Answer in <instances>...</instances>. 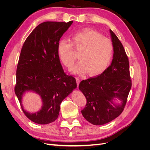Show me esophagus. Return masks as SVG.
<instances>
[{"label": "esophagus", "mask_w": 150, "mask_h": 150, "mask_svg": "<svg viewBox=\"0 0 150 150\" xmlns=\"http://www.w3.org/2000/svg\"><path fill=\"white\" fill-rule=\"evenodd\" d=\"M76 83H77V86H78V87L79 86V83H80V80L78 78H76Z\"/></svg>", "instance_id": "esophagus-1"}]
</instances>
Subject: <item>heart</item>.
<instances>
[{"label": "heart", "mask_w": 150, "mask_h": 150, "mask_svg": "<svg viewBox=\"0 0 150 150\" xmlns=\"http://www.w3.org/2000/svg\"><path fill=\"white\" fill-rule=\"evenodd\" d=\"M71 42L64 38L59 40L57 54L62 64L71 68L75 61L72 54V45L80 51L81 60L72 69L73 73L83 74L88 71L91 75H97L102 73L110 64L113 55V44L98 32L91 29L78 32L72 35Z\"/></svg>", "instance_id": "heart-1"}]
</instances>
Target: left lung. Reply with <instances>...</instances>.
<instances>
[{
    "instance_id": "1",
    "label": "left lung",
    "mask_w": 150,
    "mask_h": 150,
    "mask_svg": "<svg viewBox=\"0 0 150 150\" xmlns=\"http://www.w3.org/2000/svg\"><path fill=\"white\" fill-rule=\"evenodd\" d=\"M110 32L114 47L111 65L101 75L83 80L79 85L87 100L81 113L94 125H104L119 116L131 88L128 58L119 39L111 29ZM117 99L121 103L115 102Z\"/></svg>"
}]
</instances>
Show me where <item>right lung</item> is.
<instances>
[{"label": "right lung", "instance_id": "1", "mask_svg": "<svg viewBox=\"0 0 150 150\" xmlns=\"http://www.w3.org/2000/svg\"><path fill=\"white\" fill-rule=\"evenodd\" d=\"M72 22H42L33 30L21 49L15 93L25 115L35 123L47 125L55 121L61 102L77 88L76 79L65 74L57 54V42ZM27 92L40 96L39 111L29 113L24 110L21 101Z\"/></svg>", "mask_w": 150, "mask_h": 150}]
</instances>
